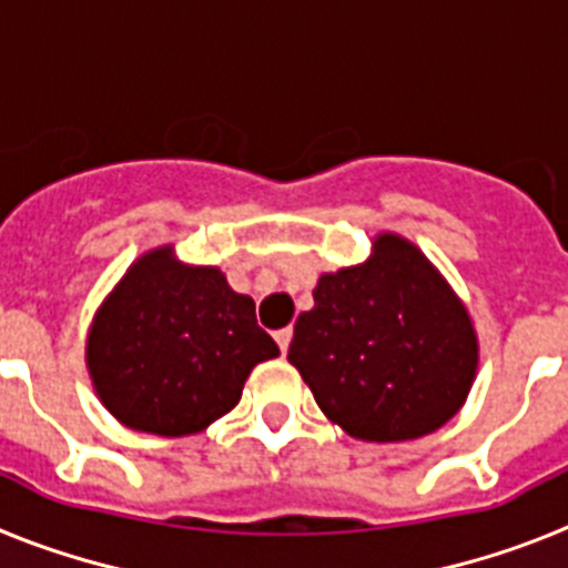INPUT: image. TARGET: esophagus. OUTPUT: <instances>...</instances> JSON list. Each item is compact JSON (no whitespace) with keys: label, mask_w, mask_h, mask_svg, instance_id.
Returning a JSON list of instances; mask_svg holds the SVG:
<instances>
[{"label":"esophagus","mask_w":568,"mask_h":568,"mask_svg":"<svg viewBox=\"0 0 568 568\" xmlns=\"http://www.w3.org/2000/svg\"><path fill=\"white\" fill-rule=\"evenodd\" d=\"M275 341H278L281 353H287V349H290V341H293V329H290V327L278 329V333H275Z\"/></svg>","instance_id":"esophagus-1"}]
</instances>
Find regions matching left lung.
<instances>
[{"instance_id": "left-lung-1", "label": "left lung", "mask_w": 568, "mask_h": 568, "mask_svg": "<svg viewBox=\"0 0 568 568\" xmlns=\"http://www.w3.org/2000/svg\"><path fill=\"white\" fill-rule=\"evenodd\" d=\"M313 301L295 321L287 358L346 435L413 440L466 404L478 375V333L413 241L378 233L364 264L321 273Z\"/></svg>"}]
</instances>
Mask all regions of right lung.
<instances>
[{"mask_svg":"<svg viewBox=\"0 0 568 568\" xmlns=\"http://www.w3.org/2000/svg\"><path fill=\"white\" fill-rule=\"evenodd\" d=\"M278 355L255 301L219 267L184 264L173 244L133 261L99 304L84 364L99 400L135 433L182 438L241 400L253 366Z\"/></svg>","mask_w":568,"mask_h":568,"instance_id":"obj_1","label":"right lung"}]
</instances>
